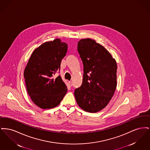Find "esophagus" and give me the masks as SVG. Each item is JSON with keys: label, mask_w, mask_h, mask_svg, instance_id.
I'll return each instance as SVG.
<instances>
[{"label": "esophagus", "mask_w": 150, "mask_h": 150, "mask_svg": "<svg viewBox=\"0 0 150 150\" xmlns=\"http://www.w3.org/2000/svg\"><path fill=\"white\" fill-rule=\"evenodd\" d=\"M69 84H70V86H72V81H69Z\"/></svg>", "instance_id": "esophagus-1"}]
</instances>
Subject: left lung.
<instances>
[{"instance_id":"obj_1","label":"left lung","mask_w":150,"mask_h":150,"mask_svg":"<svg viewBox=\"0 0 150 150\" xmlns=\"http://www.w3.org/2000/svg\"><path fill=\"white\" fill-rule=\"evenodd\" d=\"M78 50L84 66L81 86L74 95L79 106L91 113L107 106L115 93L117 64L102 45L91 39H81Z\"/></svg>"}]
</instances>
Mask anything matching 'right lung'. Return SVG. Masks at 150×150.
Here are the masks:
<instances>
[{"label":"right lung","instance_id":"add662e5","mask_svg":"<svg viewBox=\"0 0 150 150\" xmlns=\"http://www.w3.org/2000/svg\"><path fill=\"white\" fill-rule=\"evenodd\" d=\"M67 44L59 39L43 43L35 49L24 71L28 93L38 107L49 109L57 106L67 89L61 77L53 76L60 70Z\"/></svg>","mask_w":150,"mask_h":150}]
</instances>
